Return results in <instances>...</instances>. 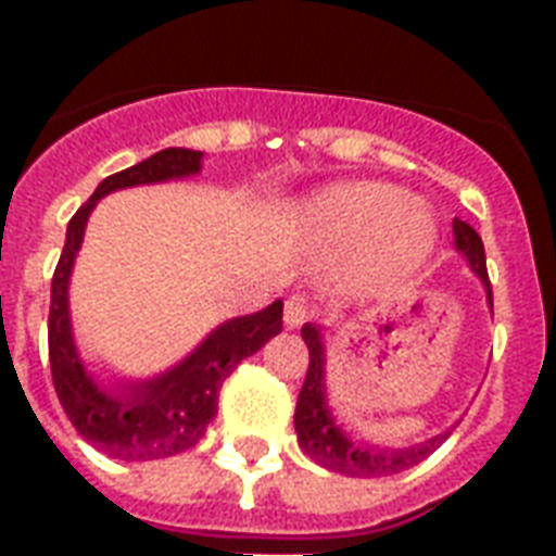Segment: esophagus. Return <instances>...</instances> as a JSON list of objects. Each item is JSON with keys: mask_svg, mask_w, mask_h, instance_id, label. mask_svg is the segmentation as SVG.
Wrapping results in <instances>:
<instances>
[{"mask_svg": "<svg viewBox=\"0 0 556 556\" xmlns=\"http://www.w3.org/2000/svg\"><path fill=\"white\" fill-rule=\"evenodd\" d=\"M308 317V305H305L303 296H291L286 300V312H282V320H286V329H300Z\"/></svg>", "mask_w": 556, "mask_h": 556, "instance_id": "34e87169", "label": "esophagus"}]
</instances>
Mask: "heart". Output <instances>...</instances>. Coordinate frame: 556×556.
I'll use <instances>...</instances> for the list:
<instances>
[{"instance_id":"1","label":"heart","mask_w":556,"mask_h":556,"mask_svg":"<svg viewBox=\"0 0 556 556\" xmlns=\"http://www.w3.org/2000/svg\"><path fill=\"white\" fill-rule=\"evenodd\" d=\"M320 239L340 248L369 244L383 265L406 268L430 251L432 227L404 192L389 185H338L323 190L308 210Z\"/></svg>"}]
</instances>
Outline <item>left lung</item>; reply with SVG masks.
Masks as SVG:
<instances>
[{
    "mask_svg": "<svg viewBox=\"0 0 556 556\" xmlns=\"http://www.w3.org/2000/svg\"><path fill=\"white\" fill-rule=\"evenodd\" d=\"M453 242H456V251L467 260L470 270L482 279L488 305L493 312V291L488 268H484L482 236L462 218H453ZM303 340L308 346V371H305L303 389H300V397H296L294 430L303 453L312 456L317 465L331 470V473L355 476V479L392 476L424 462L441 441L447 439L450 430H444L439 435H432V439L421 441V444H413V447H378V444L349 435L329 409V397H326V343H323L320 326L305 323Z\"/></svg>",
    "mask_w": 556,
    "mask_h": 556,
    "instance_id": "8db88e82",
    "label": "left lung"
}]
</instances>
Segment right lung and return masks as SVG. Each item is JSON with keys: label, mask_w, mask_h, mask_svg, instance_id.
<instances>
[{"label": "right lung", "mask_w": 556, "mask_h": 556, "mask_svg": "<svg viewBox=\"0 0 556 556\" xmlns=\"http://www.w3.org/2000/svg\"><path fill=\"white\" fill-rule=\"evenodd\" d=\"M204 152L169 147L141 164L103 178L65 230L63 256L51 279L48 361L60 404L83 439L121 462H152L195 447L218 409V389L244 357L256 355L282 331V300L268 308L222 323L185 361L155 378H115L100 383L74 346L68 282L91 210L103 195L126 187L164 185L201 173Z\"/></svg>", "instance_id": "obj_1"}]
</instances>
